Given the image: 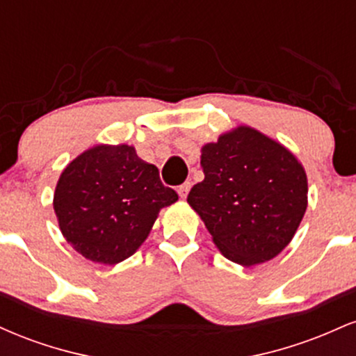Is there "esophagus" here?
Returning a JSON list of instances; mask_svg holds the SVG:
<instances>
[{"mask_svg":"<svg viewBox=\"0 0 356 356\" xmlns=\"http://www.w3.org/2000/svg\"><path fill=\"white\" fill-rule=\"evenodd\" d=\"M189 191H191V182H184V184H181V186L177 187L179 195H181L182 199L187 197V194H189Z\"/></svg>","mask_w":356,"mask_h":356,"instance_id":"esophagus-1","label":"esophagus"}]
</instances>
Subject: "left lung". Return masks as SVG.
I'll return each mask as SVG.
<instances>
[{
	"label": "left lung",
	"mask_w": 356,
	"mask_h": 356,
	"mask_svg": "<svg viewBox=\"0 0 356 356\" xmlns=\"http://www.w3.org/2000/svg\"><path fill=\"white\" fill-rule=\"evenodd\" d=\"M204 181L187 202L219 251L241 266L273 259L288 246L308 206L303 165L286 147L251 127L202 147Z\"/></svg>",
	"instance_id": "1"
}]
</instances>
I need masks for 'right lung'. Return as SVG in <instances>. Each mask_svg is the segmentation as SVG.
<instances>
[{
	"label": "right lung",
	"mask_w": 356,
	"mask_h": 356,
	"mask_svg": "<svg viewBox=\"0 0 356 356\" xmlns=\"http://www.w3.org/2000/svg\"><path fill=\"white\" fill-rule=\"evenodd\" d=\"M179 199L130 145H97L65 167L53 209L61 234L93 263L117 264L140 248L159 211Z\"/></svg>",
	"instance_id": "1"
}]
</instances>
